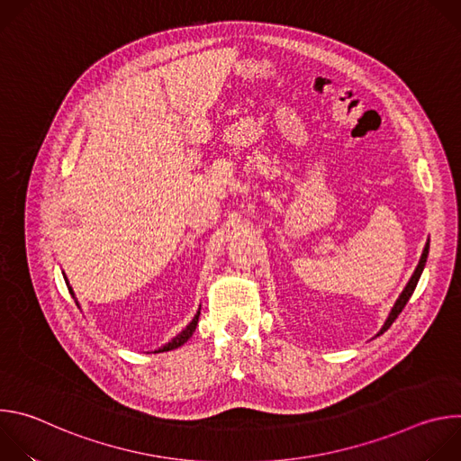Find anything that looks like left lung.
<instances>
[{
    "mask_svg": "<svg viewBox=\"0 0 461 461\" xmlns=\"http://www.w3.org/2000/svg\"><path fill=\"white\" fill-rule=\"evenodd\" d=\"M429 246H430V240L425 244V249H423V255H421V258H420V265H418V268H416V272H414V276L411 277V281H409V285L405 286V290H403V294L400 295V299L396 301V304H393V308H392V312H390V315H388V319H386V322L383 324V328L379 330V334H383V332H386L388 328H390V324L396 321V317L402 313V310L405 308V304L409 303V299H411V295L414 294V290H416V285H418V281H420V276H421V272H423V268H425V262H427V255H429ZM377 334V336H379Z\"/></svg>",
    "mask_w": 461,
    "mask_h": 461,
    "instance_id": "1",
    "label": "left lung"
}]
</instances>
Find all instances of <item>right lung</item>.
Wrapping results in <instances>:
<instances>
[{
    "label": "right lung",
    "instance_id": "right-lung-1",
    "mask_svg": "<svg viewBox=\"0 0 461 461\" xmlns=\"http://www.w3.org/2000/svg\"><path fill=\"white\" fill-rule=\"evenodd\" d=\"M199 315H201V312H196L194 319H193V321L184 328V330H182L176 338H173L166 347H162V348H158V350H155V352H167V350H173V348H178L180 345H184V343L193 336L194 328H196V322H199Z\"/></svg>",
    "mask_w": 461,
    "mask_h": 461
}]
</instances>
